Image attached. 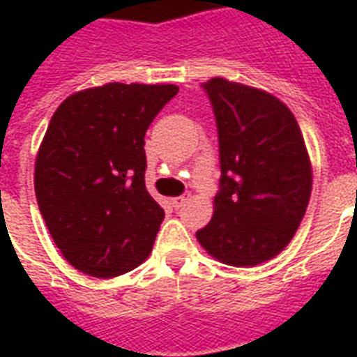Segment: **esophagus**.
<instances>
[{
	"mask_svg": "<svg viewBox=\"0 0 357 357\" xmlns=\"http://www.w3.org/2000/svg\"><path fill=\"white\" fill-rule=\"evenodd\" d=\"M190 196L189 195H183V196H176V198H172V206L176 207V209H179V207H183L187 202H189Z\"/></svg>",
	"mask_w": 357,
	"mask_h": 357,
	"instance_id": "1",
	"label": "esophagus"
}]
</instances>
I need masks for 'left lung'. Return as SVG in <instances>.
Returning a JSON list of instances; mask_svg holds the SVG:
<instances>
[{
    "label": "left lung",
    "instance_id": "8db88e82",
    "mask_svg": "<svg viewBox=\"0 0 357 357\" xmlns=\"http://www.w3.org/2000/svg\"><path fill=\"white\" fill-rule=\"evenodd\" d=\"M202 86L217 120L222 176L211 222L196 238L226 265L255 266L287 246L310 204L304 137L268 92L222 77Z\"/></svg>",
    "mask_w": 357,
    "mask_h": 357
}]
</instances>
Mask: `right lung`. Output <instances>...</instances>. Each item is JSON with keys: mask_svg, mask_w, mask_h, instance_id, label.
<instances>
[{"mask_svg": "<svg viewBox=\"0 0 357 357\" xmlns=\"http://www.w3.org/2000/svg\"><path fill=\"white\" fill-rule=\"evenodd\" d=\"M178 91L107 83L53 113L35 162L36 202L77 271L114 278L150 255L165 211L146 190L144 135Z\"/></svg>", "mask_w": 357, "mask_h": 357, "instance_id": "right-lung-1", "label": "right lung"}]
</instances>
